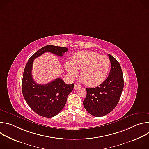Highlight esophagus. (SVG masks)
I'll return each instance as SVG.
<instances>
[{
  "mask_svg": "<svg viewBox=\"0 0 149 149\" xmlns=\"http://www.w3.org/2000/svg\"><path fill=\"white\" fill-rule=\"evenodd\" d=\"M80 88V86H77V85H75L74 87V90H77V89H78V88Z\"/></svg>",
  "mask_w": 149,
  "mask_h": 149,
  "instance_id": "esophagus-1",
  "label": "esophagus"
}]
</instances>
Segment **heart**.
<instances>
[{"mask_svg": "<svg viewBox=\"0 0 149 149\" xmlns=\"http://www.w3.org/2000/svg\"><path fill=\"white\" fill-rule=\"evenodd\" d=\"M68 75L74 77L80 70L81 82L94 87L101 84L107 78L110 68V61L104 55L94 51H82L75 53L72 61L65 63Z\"/></svg>", "mask_w": 149, "mask_h": 149, "instance_id": "obj_1", "label": "heart"}]
</instances>
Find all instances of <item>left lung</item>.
I'll list each match as a JSON object with an SVG mask.
<instances>
[{
    "instance_id": "left-lung-1",
    "label": "left lung",
    "mask_w": 149,
    "mask_h": 149,
    "mask_svg": "<svg viewBox=\"0 0 149 149\" xmlns=\"http://www.w3.org/2000/svg\"><path fill=\"white\" fill-rule=\"evenodd\" d=\"M111 70L108 78L99 86L86 88L87 95L83 101L86 110L94 117H102L112 111L117 105L124 87L121 66L110 54Z\"/></svg>"
}]
</instances>
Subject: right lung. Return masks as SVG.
Wrapping results in <instances>:
<instances>
[{"mask_svg":"<svg viewBox=\"0 0 149 149\" xmlns=\"http://www.w3.org/2000/svg\"><path fill=\"white\" fill-rule=\"evenodd\" d=\"M68 50L66 47L47 45L33 54L25 66L22 84L23 95L31 109L40 116H56L64 107L74 84H67L60 78L44 85L36 84L32 75L33 60L46 52L62 56Z\"/></svg>","mask_w":149,"mask_h":149,"instance_id":"1","label":"right lung"}]
</instances>
